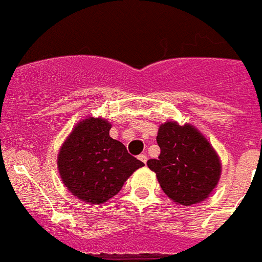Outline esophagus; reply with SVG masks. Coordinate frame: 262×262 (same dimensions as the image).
<instances>
[{
    "label": "esophagus",
    "instance_id": "obj_1",
    "mask_svg": "<svg viewBox=\"0 0 262 262\" xmlns=\"http://www.w3.org/2000/svg\"><path fill=\"white\" fill-rule=\"evenodd\" d=\"M138 159L141 160V161L143 162V164H146V162H147V156H146V155H144V154H141V155H139Z\"/></svg>",
    "mask_w": 262,
    "mask_h": 262
}]
</instances>
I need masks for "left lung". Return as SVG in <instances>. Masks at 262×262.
<instances>
[{
  "label": "left lung",
  "mask_w": 262,
  "mask_h": 262,
  "mask_svg": "<svg viewBox=\"0 0 262 262\" xmlns=\"http://www.w3.org/2000/svg\"><path fill=\"white\" fill-rule=\"evenodd\" d=\"M161 154L147 161L165 194L183 206L205 201L216 188L222 161L206 137L192 124L169 120L156 137Z\"/></svg>",
  "instance_id": "8db88e82"
}]
</instances>
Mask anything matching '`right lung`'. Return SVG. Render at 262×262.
Here are the masks:
<instances>
[{
  "mask_svg": "<svg viewBox=\"0 0 262 262\" xmlns=\"http://www.w3.org/2000/svg\"><path fill=\"white\" fill-rule=\"evenodd\" d=\"M111 123L90 116L73 128L61 144L57 167L70 193L90 205L113 199L129 177L144 164L110 137Z\"/></svg>",
  "mask_w": 262,
  "mask_h": 262,
  "instance_id": "right-lung-1",
  "label": "right lung"
}]
</instances>
